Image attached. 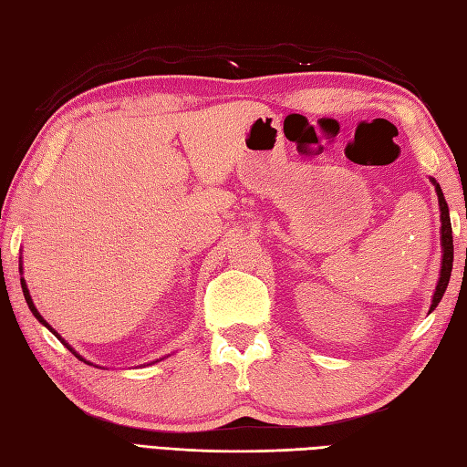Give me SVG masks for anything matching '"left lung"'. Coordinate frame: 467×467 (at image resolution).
<instances>
[{
	"label": "left lung",
	"instance_id": "8db88e82",
	"mask_svg": "<svg viewBox=\"0 0 467 467\" xmlns=\"http://www.w3.org/2000/svg\"><path fill=\"white\" fill-rule=\"evenodd\" d=\"M435 192H437V199H440V209H441V245H443V260H441V274H440V282H437V288L433 294V302H431V310H435L437 304L443 298L447 284H450V275H451V268H453V235H451V222H450V209H447L445 197L441 193V187L437 183L435 179ZM430 310V312H431Z\"/></svg>",
	"mask_w": 467,
	"mask_h": 467
}]
</instances>
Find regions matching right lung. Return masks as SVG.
<instances>
[{
    "label": "right lung",
    "instance_id": "add662e5",
    "mask_svg": "<svg viewBox=\"0 0 467 467\" xmlns=\"http://www.w3.org/2000/svg\"><path fill=\"white\" fill-rule=\"evenodd\" d=\"M22 290H24V298H26V302H27V306H30V310H32V314H34V317L37 318V320H40L42 322V325L44 327H47V328H50V325H47V322L42 318V314L40 312H37L36 310V306H34V302H32V296H30V292H27V286H26V282H24V278H22ZM52 330V328H50ZM54 332V330H52ZM54 335H56V332H54ZM56 337H58V335H56ZM60 338V337H58ZM62 340V338H60ZM64 342V340H62ZM64 345H66V342H64ZM66 347H68V345H66ZM70 348V347H68ZM72 350V348H70ZM72 353H74V350H72ZM76 355V353H74ZM76 357H78V355H76ZM78 358H82V357H78ZM84 360V358H82Z\"/></svg>",
    "mask_w": 467,
    "mask_h": 467
}]
</instances>
